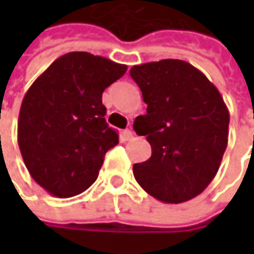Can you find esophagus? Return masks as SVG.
I'll use <instances>...</instances> for the list:
<instances>
[{
	"mask_svg": "<svg viewBox=\"0 0 254 254\" xmlns=\"http://www.w3.org/2000/svg\"><path fill=\"white\" fill-rule=\"evenodd\" d=\"M132 137H134V135H132L131 130H124V131L122 132V138L124 141H130Z\"/></svg>",
	"mask_w": 254,
	"mask_h": 254,
	"instance_id": "1",
	"label": "esophagus"
}]
</instances>
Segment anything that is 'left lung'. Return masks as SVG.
Returning a JSON list of instances; mask_svg holds the SVG:
<instances>
[{
    "mask_svg": "<svg viewBox=\"0 0 254 254\" xmlns=\"http://www.w3.org/2000/svg\"><path fill=\"white\" fill-rule=\"evenodd\" d=\"M147 114L134 130L147 135L151 157L134 164L142 190L165 203L198 196L219 170L228 147L229 112L219 90L192 64L180 59L135 64Z\"/></svg>",
    "mask_w": 254,
    "mask_h": 254,
    "instance_id": "obj_1",
    "label": "left lung"
}]
</instances>
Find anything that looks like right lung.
Instances as JSON below:
<instances>
[{
  "label": "right lung",
  "instance_id": "add662e5",
  "mask_svg": "<svg viewBox=\"0 0 254 254\" xmlns=\"http://www.w3.org/2000/svg\"><path fill=\"white\" fill-rule=\"evenodd\" d=\"M126 70L102 56L69 52L28 89L18 144L31 177L49 193L70 198L97 180L106 152L119 144L104 119L102 94Z\"/></svg>",
  "mask_w": 254,
  "mask_h": 254
}]
</instances>
